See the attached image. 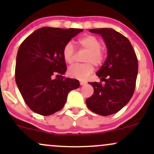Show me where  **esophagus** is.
<instances>
[{"instance_id": "34e87169", "label": "esophagus", "mask_w": 154, "mask_h": 154, "mask_svg": "<svg viewBox=\"0 0 154 154\" xmlns=\"http://www.w3.org/2000/svg\"><path fill=\"white\" fill-rule=\"evenodd\" d=\"M79 83H80V85H85L87 84V82H85V81H80Z\"/></svg>"}]
</instances>
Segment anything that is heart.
Masks as SVG:
<instances>
[{
  "label": "heart",
  "instance_id": "b5f03b06",
  "mask_svg": "<svg viewBox=\"0 0 154 154\" xmlns=\"http://www.w3.org/2000/svg\"><path fill=\"white\" fill-rule=\"evenodd\" d=\"M81 49L87 51L85 55L84 63L76 64L68 69V75L72 78L83 80L85 79L93 72V65L99 66L103 63L106 58V53L101 48V41L93 35H85L77 40ZM62 56L65 62L72 64L75 61V48L72 42L65 44L62 50Z\"/></svg>",
  "mask_w": 154,
  "mask_h": 154
}]
</instances>
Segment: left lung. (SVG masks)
<instances>
[{"instance_id":"left-lung-1","label":"left lung","mask_w":154,"mask_h":154,"mask_svg":"<svg viewBox=\"0 0 154 154\" xmlns=\"http://www.w3.org/2000/svg\"><path fill=\"white\" fill-rule=\"evenodd\" d=\"M101 35L108 49L106 60L96 73L101 82H89L94 89L86 99L90 110L97 114L109 116L118 112L131 99L136 85L138 62L130 40L111 28L91 29Z\"/></svg>"}]
</instances>
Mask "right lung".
<instances>
[{
    "label": "right lung",
    "mask_w": 154,
    "mask_h": 154,
    "mask_svg": "<svg viewBox=\"0 0 154 154\" xmlns=\"http://www.w3.org/2000/svg\"><path fill=\"white\" fill-rule=\"evenodd\" d=\"M82 31L45 26L29 35L19 46L16 83L24 102L34 112L48 116L60 111L68 93L79 87V80L62 76L66 71L62 50Z\"/></svg>",
    "instance_id": "obj_1"
}]
</instances>
